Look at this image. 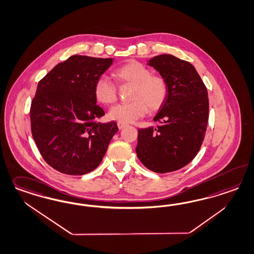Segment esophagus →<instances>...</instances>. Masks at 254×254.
<instances>
[{
	"label": "esophagus",
	"mask_w": 254,
	"mask_h": 254,
	"mask_svg": "<svg viewBox=\"0 0 254 254\" xmlns=\"http://www.w3.org/2000/svg\"><path fill=\"white\" fill-rule=\"evenodd\" d=\"M117 124H118V127H119V129H120V130H121V129H123V128H125V127L127 126V124H126V123H118Z\"/></svg>",
	"instance_id": "esophagus-1"
}]
</instances>
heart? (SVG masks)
<instances>
[{
	"label": "heart",
	"mask_w": 254,
	"mask_h": 254,
	"mask_svg": "<svg viewBox=\"0 0 254 254\" xmlns=\"http://www.w3.org/2000/svg\"><path fill=\"white\" fill-rule=\"evenodd\" d=\"M115 78L123 86H131V103L118 105L108 112V118L119 123L135 122L150 112L163 107L168 96V84L164 76L151 74V71L139 62L131 61L117 68ZM93 95L104 105H113L118 100V89L107 76H100L94 83Z\"/></svg>",
	"instance_id": "heart-1"
}]
</instances>
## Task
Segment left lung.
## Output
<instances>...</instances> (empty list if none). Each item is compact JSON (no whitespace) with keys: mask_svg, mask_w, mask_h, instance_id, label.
<instances>
[{"mask_svg":"<svg viewBox=\"0 0 254 254\" xmlns=\"http://www.w3.org/2000/svg\"><path fill=\"white\" fill-rule=\"evenodd\" d=\"M168 84V96L153 119L157 127L138 129L136 154L156 173L179 170L193 160L205 138L208 95L192 64L163 54L148 61Z\"/></svg>","mask_w":254,"mask_h":254,"instance_id":"8db88e82","label":"left lung"}]
</instances>
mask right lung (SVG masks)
Masks as SVG:
<instances>
[{"instance_id": "right-lung-1", "label": "right lung", "mask_w": 254, "mask_h": 254, "mask_svg": "<svg viewBox=\"0 0 254 254\" xmlns=\"http://www.w3.org/2000/svg\"><path fill=\"white\" fill-rule=\"evenodd\" d=\"M113 59L74 55L38 82L32 101L31 129L46 163L66 175H84L101 164L117 123H99L93 86Z\"/></svg>"}]
</instances>
